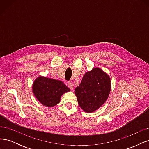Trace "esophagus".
I'll list each match as a JSON object with an SVG mask.
<instances>
[{
  "mask_svg": "<svg viewBox=\"0 0 149 149\" xmlns=\"http://www.w3.org/2000/svg\"><path fill=\"white\" fill-rule=\"evenodd\" d=\"M68 87H69L71 89H73L74 85H73V84L71 82H68Z\"/></svg>",
  "mask_w": 149,
  "mask_h": 149,
  "instance_id": "esophagus-1",
  "label": "esophagus"
}]
</instances>
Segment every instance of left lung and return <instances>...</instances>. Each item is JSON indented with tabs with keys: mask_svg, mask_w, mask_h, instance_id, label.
I'll use <instances>...</instances> for the list:
<instances>
[{
	"mask_svg": "<svg viewBox=\"0 0 149 149\" xmlns=\"http://www.w3.org/2000/svg\"><path fill=\"white\" fill-rule=\"evenodd\" d=\"M111 88L109 76L100 68H94L84 74L80 84L75 89V94L83 111L91 113L106 101Z\"/></svg>",
	"mask_w": 149,
	"mask_h": 149,
	"instance_id": "obj_1",
	"label": "left lung"
}]
</instances>
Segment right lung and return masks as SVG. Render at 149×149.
<instances>
[{
	"label": "right lung",
	"mask_w": 149,
	"mask_h": 149,
	"mask_svg": "<svg viewBox=\"0 0 149 149\" xmlns=\"http://www.w3.org/2000/svg\"><path fill=\"white\" fill-rule=\"evenodd\" d=\"M70 91L61 81L39 76L32 85V91L37 100L46 107L55 106L60 101L61 96Z\"/></svg>",
	"instance_id": "1"
}]
</instances>
